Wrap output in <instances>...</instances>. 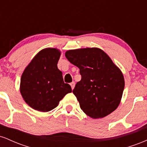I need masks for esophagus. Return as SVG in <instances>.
Here are the masks:
<instances>
[{
    "mask_svg": "<svg viewBox=\"0 0 147 147\" xmlns=\"http://www.w3.org/2000/svg\"><path fill=\"white\" fill-rule=\"evenodd\" d=\"M70 86H71V88H72V90H73V88H75V83L74 82H72V83H70Z\"/></svg>",
    "mask_w": 147,
    "mask_h": 147,
    "instance_id": "esophagus-1",
    "label": "esophagus"
}]
</instances>
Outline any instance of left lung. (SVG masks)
<instances>
[{"instance_id":"obj_1","label":"left lung","mask_w":147,"mask_h":147,"mask_svg":"<svg viewBox=\"0 0 147 147\" xmlns=\"http://www.w3.org/2000/svg\"><path fill=\"white\" fill-rule=\"evenodd\" d=\"M65 55L82 75L72 90L81 109L94 119L113 112L122 99L124 79L110 57L97 48L68 50Z\"/></svg>"}]
</instances>
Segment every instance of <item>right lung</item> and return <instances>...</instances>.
<instances>
[{"instance_id": "1", "label": "right lung", "mask_w": 147, "mask_h": 147, "mask_svg": "<svg viewBox=\"0 0 147 147\" xmlns=\"http://www.w3.org/2000/svg\"><path fill=\"white\" fill-rule=\"evenodd\" d=\"M61 52L56 48H45L38 52L25 69L20 91L25 102L34 110L48 112L58 106L71 86L63 82L57 68Z\"/></svg>"}]
</instances>
